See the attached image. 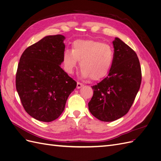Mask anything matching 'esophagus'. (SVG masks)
<instances>
[{
    "instance_id": "1",
    "label": "esophagus",
    "mask_w": 161,
    "mask_h": 161,
    "mask_svg": "<svg viewBox=\"0 0 161 161\" xmlns=\"http://www.w3.org/2000/svg\"><path fill=\"white\" fill-rule=\"evenodd\" d=\"M83 84L82 83H81V82H77V85H76V87H77V89H80V88H81L82 86H83Z\"/></svg>"
}]
</instances>
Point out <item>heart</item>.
Segmentation results:
<instances>
[{
  "label": "heart",
  "mask_w": 161,
  "mask_h": 161,
  "mask_svg": "<svg viewBox=\"0 0 161 161\" xmlns=\"http://www.w3.org/2000/svg\"><path fill=\"white\" fill-rule=\"evenodd\" d=\"M113 48L108 43L94 40H77L72 50L67 49L63 53L64 69L72 73L80 61L82 77L93 80L103 79L108 74L114 60Z\"/></svg>",
  "instance_id": "b5f03b06"
}]
</instances>
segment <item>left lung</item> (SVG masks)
<instances>
[{
	"label": "left lung",
	"mask_w": 161,
	"mask_h": 161,
	"mask_svg": "<svg viewBox=\"0 0 161 161\" xmlns=\"http://www.w3.org/2000/svg\"><path fill=\"white\" fill-rule=\"evenodd\" d=\"M114 57L109 74L92 86L89 105L91 114L103 121H113L125 115L139 91L142 72L136 52L119 38L113 42Z\"/></svg>",
	"instance_id": "left-lung-1"
}]
</instances>
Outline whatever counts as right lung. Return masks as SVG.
Here are the masks:
<instances>
[{"label": "right lung", "instance_id": "obj_1", "mask_svg": "<svg viewBox=\"0 0 161 161\" xmlns=\"http://www.w3.org/2000/svg\"><path fill=\"white\" fill-rule=\"evenodd\" d=\"M64 40L62 35L46 36L28 47L19 60L17 91L25 111L39 121L57 119L76 86V82L60 67Z\"/></svg>", "mask_w": 161, "mask_h": 161}]
</instances>
